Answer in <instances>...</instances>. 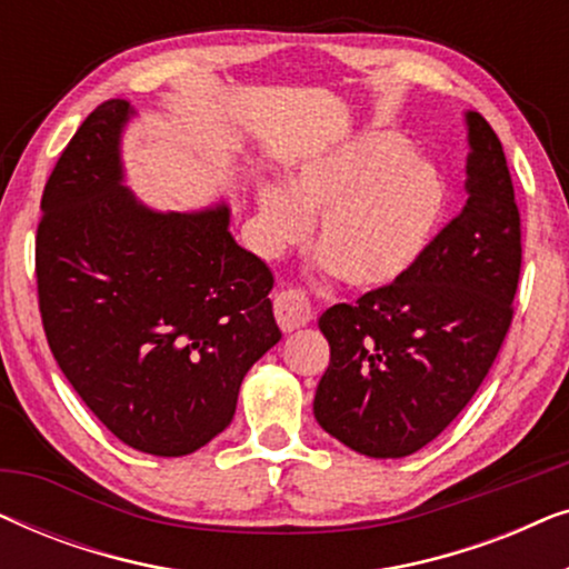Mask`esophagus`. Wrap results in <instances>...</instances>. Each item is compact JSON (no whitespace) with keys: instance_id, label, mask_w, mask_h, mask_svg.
<instances>
[{"instance_id":"esophagus-1","label":"esophagus","mask_w":569,"mask_h":569,"mask_svg":"<svg viewBox=\"0 0 569 569\" xmlns=\"http://www.w3.org/2000/svg\"><path fill=\"white\" fill-rule=\"evenodd\" d=\"M274 316H277L279 329H282L284 333H290L295 329H300V326H306L313 313H310L308 300L302 298L300 292L282 290L274 298Z\"/></svg>"}]
</instances>
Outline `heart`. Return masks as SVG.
I'll return each mask as SVG.
<instances>
[{"mask_svg":"<svg viewBox=\"0 0 569 569\" xmlns=\"http://www.w3.org/2000/svg\"><path fill=\"white\" fill-rule=\"evenodd\" d=\"M450 199L448 176L415 154L409 139L360 131L300 158L287 186H259V251L274 259L306 243L321 214L326 263L352 287L386 290L430 253Z\"/></svg>","mask_w":569,"mask_h":569,"instance_id":"heart-1","label":"heart"}]
</instances>
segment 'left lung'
<instances>
[{
	"mask_svg": "<svg viewBox=\"0 0 569 569\" xmlns=\"http://www.w3.org/2000/svg\"><path fill=\"white\" fill-rule=\"evenodd\" d=\"M469 199L399 284L318 318L331 347L313 415L331 438L370 458L432 442L477 393L512 321L520 214L492 127L466 111Z\"/></svg>",
	"mask_w": 569,
	"mask_h": 569,
	"instance_id": "obj_1",
	"label": "left lung"
}]
</instances>
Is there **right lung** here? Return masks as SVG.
<instances>
[{
    "label": "right lung",
    "mask_w": 569,
    "mask_h": 569,
    "mask_svg": "<svg viewBox=\"0 0 569 569\" xmlns=\"http://www.w3.org/2000/svg\"><path fill=\"white\" fill-rule=\"evenodd\" d=\"M137 108L98 106L46 183L38 300L53 360L129 448L189 456L232 422L253 362L282 339L271 271L236 243L224 199L144 204L121 142Z\"/></svg>",
    "instance_id": "obj_1"
}]
</instances>
